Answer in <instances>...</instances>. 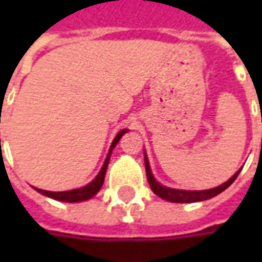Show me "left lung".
<instances>
[{"label":"left lung","instance_id":"1","mask_svg":"<svg viewBox=\"0 0 262 262\" xmlns=\"http://www.w3.org/2000/svg\"><path fill=\"white\" fill-rule=\"evenodd\" d=\"M144 163H146V173H147V181L150 184V188L151 191L159 195L160 198L166 200V201H170V203H196V201H204V200H210L213 196L219 195L220 192H223L226 189L227 186H230L233 184V181L236 179L237 175L241 170H237L235 175L232 176L227 182L222 184L220 186H216V188H211V189H206V191H185V189H175V188H167V186H163L162 184H159L155 176L151 173V169H150V165H148V160H147V156H144Z\"/></svg>","mask_w":262,"mask_h":262}]
</instances>
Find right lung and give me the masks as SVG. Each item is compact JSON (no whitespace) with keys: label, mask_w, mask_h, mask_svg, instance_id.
<instances>
[{"label":"right lung","mask_w":262,"mask_h":262,"mask_svg":"<svg viewBox=\"0 0 262 262\" xmlns=\"http://www.w3.org/2000/svg\"><path fill=\"white\" fill-rule=\"evenodd\" d=\"M128 129H122L119 131L116 137L114 138L112 141V146L109 148V153H107V157H106L105 163L103 166L100 169V172L97 173L95 179L87 184L86 186H81V188H77V189H71V191H62V192H52V191H45V189H37V192L43 194V195L49 196V198H54V200H58V201H64V203H78V201H86V200H90L92 196H95L99 189L102 188L103 185V181H105V175H106V169H107V165H109V160H111V153L114 150V147L118 144V141L121 140V137L125 134Z\"/></svg>","instance_id":"obj_1"}]
</instances>
